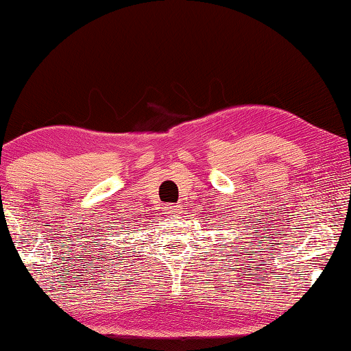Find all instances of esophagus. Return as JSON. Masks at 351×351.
Masks as SVG:
<instances>
[{
	"label": "esophagus",
	"mask_w": 351,
	"mask_h": 351,
	"mask_svg": "<svg viewBox=\"0 0 351 351\" xmlns=\"http://www.w3.org/2000/svg\"><path fill=\"white\" fill-rule=\"evenodd\" d=\"M165 214H167V215H177V214H180V208H177V206H166L165 208Z\"/></svg>",
	"instance_id": "obj_1"
}]
</instances>
